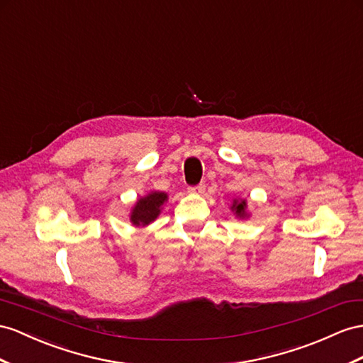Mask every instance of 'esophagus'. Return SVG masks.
I'll list each match as a JSON object with an SVG mask.
<instances>
[{
	"mask_svg": "<svg viewBox=\"0 0 363 363\" xmlns=\"http://www.w3.org/2000/svg\"><path fill=\"white\" fill-rule=\"evenodd\" d=\"M190 193H203L206 191V185L203 184H198V185H193V187H189Z\"/></svg>",
	"mask_w": 363,
	"mask_h": 363,
	"instance_id": "esophagus-1",
	"label": "esophagus"
}]
</instances>
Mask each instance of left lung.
I'll list each match as a JSON object with an SVG mask.
<instances>
[{
	"label": "left lung",
	"instance_id": "obj_1",
	"mask_svg": "<svg viewBox=\"0 0 363 363\" xmlns=\"http://www.w3.org/2000/svg\"><path fill=\"white\" fill-rule=\"evenodd\" d=\"M245 206H247L245 201H235L231 210H235L238 216H242L244 218L245 216Z\"/></svg>",
	"mask_w": 363,
	"mask_h": 363
}]
</instances>
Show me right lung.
<instances>
[{
    "instance_id": "right-lung-1",
    "label": "right lung",
    "mask_w": 363,
    "mask_h": 363,
    "mask_svg": "<svg viewBox=\"0 0 363 363\" xmlns=\"http://www.w3.org/2000/svg\"><path fill=\"white\" fill-rule=\"evenodd\" d=\"M167 201V194L162 191H153L141 198L132 211V222L135 225H147L160 215L161 206Z\"/></svg>"
}]
</instances>
